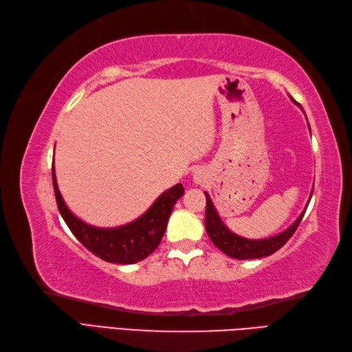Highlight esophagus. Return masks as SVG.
Listing matches in <instances>:
<instances>
[{
	"label": "esophagus",
	"mask_w": 352,
	"mask_h": 352,
	"mask_svg": "<svg viewBox=\"0 0 352 352\" xmlns=\"http://www.w3.org/2000/svg\"><path fill=\"white\" fill-rule=\"evenodd\" d=\"M194 177H195L197 182H201V180H203V172H201V170H195Z\"/></svg>",
	"instance_id": "34e87169"
}]
</instances>
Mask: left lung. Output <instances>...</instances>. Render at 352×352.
<instances>
[{
    "label": "left lung",
    "instance_id": "left-lung-1",
    "mask_svg": "<svg viewBox=\"0 0 352 352\" xmlns=\"http://www.w3.org/2000/svg\"><path fill=\"white\" fill-rule=\"evenodd\" d=\"M294 102V100H293ZM206 195V232H208L212 243L215 244L219 250L226 253L227 256L235 259H254V258H265L270 256L274 252H278L288 239L293 236V233L298 229L302 218H304L305 210L300 213L299 218L279 235H274L265 239H247L238 236L230 232L219 218L218 212L213 206L212 199L208 192Z\"/></svg>",
    "mask_w": 352,
    "mask_h": 352
}]
</instances>
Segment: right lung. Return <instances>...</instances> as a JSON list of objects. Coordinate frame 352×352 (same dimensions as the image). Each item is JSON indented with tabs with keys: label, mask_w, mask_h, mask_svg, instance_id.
Listing matches in <instances>:
<instances>
[{
	"label": "right lung",
	"mask_w": 352,
	"mask_h": 352,
	"mask_svg": "<svg viewBox=\"0 0 352 352\" xmlns=\"http://www.w3.org/2000/svg\"><path fill=\"white\" fill-rule=\"evenodd\" d=\"M52 177L58 209L68 229L80 241L82 245L87 247V250L113 264H134L149 256L166 232L174 204L184 194L183 184L178 183L158 197L155 203L135 221L113 229H100V227L88 226L73 215L60 197L54 166L52 168Z\"/></svg>",
	"instance_id": "right-lung-1"
}]
</instances>
